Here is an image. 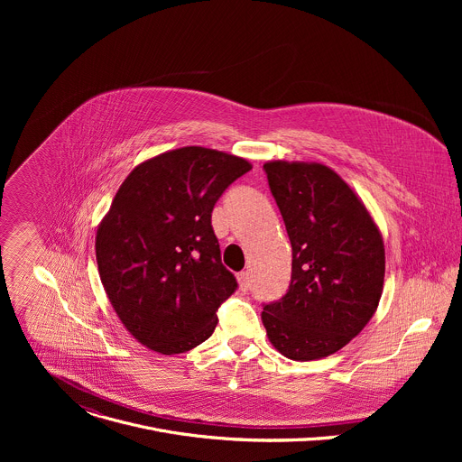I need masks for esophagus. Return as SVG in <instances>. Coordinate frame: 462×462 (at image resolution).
<instances>
[{"label":"esophagus","mask_w":462,"mask_h":462,"mask_svg":"<svg viewBox=\"0 0 462 462\" xmlns=\"http://www.w3.org/2000/svg\"><path fill=\"white\" fill-rule=\"evenodd\" d=\"M237 283H239V289L243 291V292H246L248 291V287H250V280H248V273H239L237 274Z\"/></svg>","instance_id":"obj_1"}]
</instances>
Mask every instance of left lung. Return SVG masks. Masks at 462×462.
Here are the masks:
<instances>
[{"label": "left lung", "instance_id": "1", "mask_svg": "<svg viewBox=\"0 0 462 462\" xmlns=\"http://www.w3.org/2000/svg\"><path fill=\"white\" fill-rule=\"evenodd\" d=\"M292 245L287 294L263 307L271 344L309 362L347 346L373 318L385 274L382 234L355 189L319 162L263 164Z\"/></svg>", "mask_w": 462, "mask_h": 462}]
</instances>
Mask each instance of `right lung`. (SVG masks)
Wrapping results in <instances>:
<instances>
[{
    "label": "right lung",
    "mask_w": 462,
    "mask_h": 462,
    "mask_svg": "<svg viewBox=\"0 0 462 462\" xmlns=\"http://www.w3.org/2000/svg\"><path fill=\"white\" fill-rule=\"evenodd\" d=\"M252 164L186 146L152 157L120 184L97 230L104 291L129 335L161 355L212 337L237 282L221 263L212 210Z\"/></svg>",
    "instance_id": "right-lung-1"
}]
</instances>
